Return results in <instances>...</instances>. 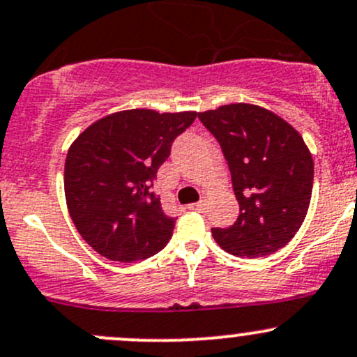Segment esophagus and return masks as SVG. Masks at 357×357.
<instances>
[{"label": "esophagus", "instance_id": "1", "mask_svg": "<svg viewBox=\"0 0 357 357\" xmlns=\"http://www.w3.org/2000/svg\"><path fill=\"white\" fill-rule=\"evenodd\" d=\"M188 208H191V210H197V212H202V210L205 208V198H202V200L198 202V204H193V205H190Z\"/></svg>", "mask_w": 357, "mask_h": 357}]
</instances>
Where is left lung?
Returning a JSON list of instances; mask_svg holds the SVG:
<instances>
[{"label": "left lung", "instance_id": "left-lung-1", "mask_svg": "<svg viewBox=\"0 0 357 357\" xmlns=\"http://www.w3.org/2000/svg\"><path fill=\"white\" fill-rule=\"evenodd\" d=\"M198 118L222 149L239 204L238 220L213 227V239L234 257L275 253L294 238L310 207L313 157L305 140L255 104H227Z\"/></svg>", "mask_w": 357, "mask_h": 357}]
</instances>
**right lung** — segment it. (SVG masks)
Masks as SVG:
<instances>
[{
  "mask_svg": "<svg viewBox=\"0 0 357 357\" xmlns=\"http://www.w3.org/2000/svg\"><path fill=\"white\" fill-rule=\"evenodd\" d=\"M195 118V111L112 112L71 144L65 162L70 217L107 260H145L169 243L176 219L164 213L153 179Z\"/></svg>",
  "mask_w": 357,
  "mask_h": 357,
  "instance_id": "add662e5",
  "label": "right lung"
}]
</instances>
